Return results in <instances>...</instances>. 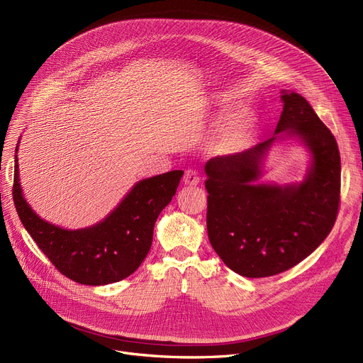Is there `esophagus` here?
<instances>
[{"label":"esophagus","instance_id":"esophagus-1","mask_svg":"<svg viewBox=\"0 0 363 363\" xmlns=\"http://www.w3.org/2000/svg\"><path fill=\"white\" fill-rule=\"evenodd\" d=\"M184 184H185V185H191V186L199 185V184H200V175L197 174L196 170L188 169V170L185 172V175H184Z\"/></svg>","mask_w":363,"mask_h":363}]
</instances>
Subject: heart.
<instances>
[{"mask_svg": "<svg viewBox=\"0 0 363 363\" xmlns=\"http://www.w3.org/2000/svg\"><path fill=\"white\" fill-rule=\"evenodd\" d=\"M228 118L226 108H220L215 113L213 123L220 126ZM222 128L218 138L213 141V150L219 155H235L249 145L255 132V118L250 113L241 111L231 116Z\"/></svg>", "mask_w": 363, "mask_h": 363, "instance_id": "1", "label": "heart"}]
</instances>
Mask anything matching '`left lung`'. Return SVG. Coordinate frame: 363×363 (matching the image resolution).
<instances>
[{"label":"left lung","mask_w":363,"mask_h":363,"mask_svg":"<svg viewBox=\"0 0 363 363\" xmlns=\"http://www.w3.org/2000/svg\"><path fill=\"white\" fill-rule=\"evenodd\" d=\"M275 135L206 166L208 241L228 268L272 277L306 259L331 233L340 204V151L331 130L297 92L282 91ZM297 136L313 163L298 184H262L261 167L277 133Z\"/></svg>","instance_id":"obj_1"}]
</instances>
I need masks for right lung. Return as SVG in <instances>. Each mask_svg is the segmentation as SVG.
Returning <instances> with one entry per match:
<instances>
[{
    "label": "right lung",
    "instance_id": "right-lung-1",
    "mask_svg": "<svg viewBox=\"0 0 363 363\" xmlns=\"http://www.w3.org/2000/svg\"><path fill=\"white\" fill-rule=\"evenodd\" d=\"M17 152V150H16ZM184 170L143 179L101 222L65 230L38 216L23 197L14 156L13 200L18 218L57 271L84 285H106L135 272L152 242L157 216L175 196Z\"/></svg>",
    "mask_w": 363,
    "mask_h": 363
}]
</instances>
